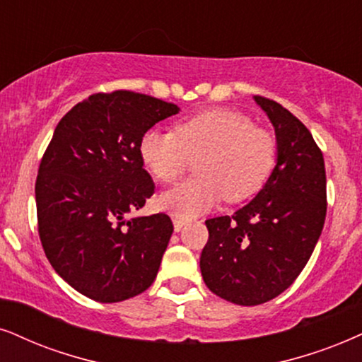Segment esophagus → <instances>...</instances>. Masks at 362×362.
<instances>
[{
    "mask_svg": "<svg viewBox=\"0 0 362 362\" xmlns=\"http://www.w3.org/2000/svg\"><path fill=\"white\" fill-rule=\"evenodd\" d=\"M172 221H173V230L175 232H180L182 228H184L185 221H182V218H178V217H173Z\"/></svg>",
    "mask_w": 362,
    "mask_h": 362,
    "instance_id": "1",
    "label": "esophagus"
}]
</instances>
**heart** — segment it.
<instances>
[{"mask_svg":"<svg viewBox=\"0 0 362 362\" xmlns=\"http://www.w3.org/2000/svg\"><path fill=\"white\" fill-rule=\"evenodd\" d=\"M141 163L162 184L182 175L189 157H199V177L160 195V207L178 218L199 217L226 197L242 202L265 184L276 162V144L244 113L210 108L184 118L175 132L150 128L139 144Z\"/></svg>","mask_w":362,"mask_h":362,"instance_id":"1","label":"heart"}]
</instances>
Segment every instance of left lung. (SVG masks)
<instances>
[{
  "instance_id": "left-lung-1",
  "label": "left lung",
  "mask_w": 362,
  "mask_h": 362,
  "mask_svg": "<svg viewBox=\"0 0 362 362\" xmlns=\"http://www.w3.org/2000/svg\"><path fill=\"white\" fill-rule=\"evenodd\" d=\"M276 132V167L259 194L234 215L205 221L200 255L205 286L239 305L282 294L313 255L326 221V168L310 132L289 110L254 97Z\"/></svg>"
}]
</instances>
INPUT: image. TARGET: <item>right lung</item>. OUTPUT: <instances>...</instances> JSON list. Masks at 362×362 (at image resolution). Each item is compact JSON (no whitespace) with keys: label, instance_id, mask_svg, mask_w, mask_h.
I'll return each mask as SVG.
<instances>
[{"label":"right lung","instance_id":"obj_1","mask_svg":"<svg viewBox=\"0 0 362 362\" xmlns=\"http://www.w3.org/2000/svg\"><path fill=\"white\" fill-rule=\"evenodd\" d=\"M180 108L118 90L91 95L54 128L36 178L38 232L63 281L98 303L141 294L157 277L173 232L165 214L132 217L155 185L139 144Z\"/></svg>","mask_w":362,"mask_h":362}]
</instances>
